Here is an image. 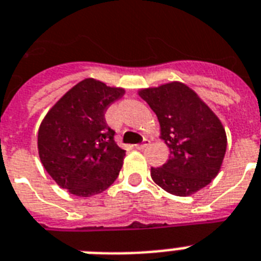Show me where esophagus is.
Returning <instances> with one entry per match:
<instances>
[{
    "label": "esophagus",
    "instance_id": "esophagus-1",
    "mask_svg": "<svg viewBox=\"0 0 261 261\" xmlns=\"http://www.w3.org/2000/svg\"><path fill=\"white\" fill-rule=\"evenodd\" d=\"M150 144V141L148 139H144V141L141 144H136L135 145V148L136 149H139V150H141V149H144V148H146V146L149 145Z\"/></svg>",
    "mask_w": 261,
    "mask_h": 261
}]
</instances>
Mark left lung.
<instances>
[{
	"label": "left lung",
	"instance_id": "1",
	"mask_svg": "<svg viewBox=\"0 0 261 261\" xmlns=\"http://www.w3.org/2000/svg\"><path fill=\"white\" fill-rule=\"evenodd\" d=\"M161 126V137L171 149L169 160L150 168L159 187L176 196H189L204 188L220 171L227 136L220 120L181 83L140 92Z\"/></svg>",
	"mask_w": 261,
	"mask_h": 261
}]
</instances>
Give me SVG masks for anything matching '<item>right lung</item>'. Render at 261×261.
Wrapping results in <instances>:
<instances>
[{"mask_svg": "<svg viewBox=\"0 0 261 261\" xmlns=\"http://www.w3.org/2000/svg\"><path fill=\"white\" fill-rule=\"evenodd\" d=\"M124 94L87 79L48 112L38 129L41 163L61 188L83 197L101 193L115 182L125 150L107 124L108 105Z\"/></svg>", "mask_w": 261, "mask_h": 261, "instance_id": "right-lung-1", "label": "right lung"}]
</instances>
